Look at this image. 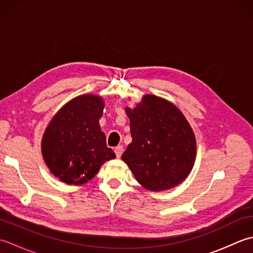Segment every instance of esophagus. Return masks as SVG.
Wrapping results in <instances>:
<instances>
[{
	"label": "esophagus",
	"mask_w": 253,
	"mask_h": 253,
	"mask_svg": "<svg viewBox=\"0 0 253 253\" xmlns=\"http://www.w3.org/2000/svg\"><path fill=\"white\" fill-rule=\"evenodd\" d=\"M114 151H115V154H116V157L120 159L121 157H122V154H123V151H124V148H123V146H117L115 149H114Z\"/></svg>",
	"instance_id": "esophagus-1"
}]
</instances>
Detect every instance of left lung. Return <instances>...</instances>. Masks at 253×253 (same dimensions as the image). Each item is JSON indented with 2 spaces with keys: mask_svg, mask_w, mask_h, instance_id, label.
I'll return each instance as SVG.
<instances>
[{
  "mask_svg": "<svg viewBox=\"0 0 253 253\" xmlns=\"http://www.w3.org/2000/svg\"><path fill=\"white\" fill-rule=\"evenodd\" d=\"M132 141L122 160L148 190L179 185L190 174L197 154L196 137L182 113L169 101L146 94L126 107Z\"/></svg>",
  "mask_w": 253,
  "mask_h": 253,
  "instance_id": "1",
  "label": "left lung"
}]
</instances>
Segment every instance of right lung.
<instances>
[{
	"mask_svg": "<svg viewBox=\"0 0 253 253\" xmlns=\"http://www.w3.org/2000/svg\"><path fill=\"white\" fill-rule=\"evenodd\" d=\"M103 109L101 96L79 95L67 102L46 127L42 157L51 173L67 185L85 184L102 164L115 158L100 128Z\"/></svg>",
	"mask_w": 253,
	"mask_h": 253,
	"instance_id": "add662e5",
	"label": "right lung"
}]
</instances>
